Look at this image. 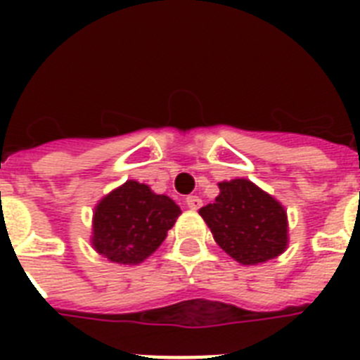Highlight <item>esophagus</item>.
<instances>
[{
  "label": "esophagus",
  "instance_id": "obj_1",
  "mask_svg": "<svg viewBox=\"0 0 360 360\" xmlns=\"http://www.w3.org/2000/svg\"><path fill=\"white\" fill-rule=\"evenodd\" d=\"M185 203H186V207H188V209H200V207H202V198H200V196H186Z\"/></svg>",
  "mask_w": 360,
  "mask_h": 360
}]
</instances>
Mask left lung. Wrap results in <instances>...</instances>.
<instances>
[{
    "label": "left lung",
    "instance_id": "left-lung-1",
    "mask_svg": "<svg viewBox=\"0 0 360 360\" xmlns=\"http://www.w3.org/2000/svg\"><path fill=\"white\" fill-rule=\"evenodd\" d=\"M219 188V198L200 209V214L220 248L243 265L282 254L288 245L284 207L246 179L226 181Z\"/></svg>",
    "mask_w": 360,
    "mask_h": 360
}]
</instances>
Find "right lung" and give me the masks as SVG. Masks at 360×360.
<instances>
[{
    "label": "right lung",
    "instance_id": "1",
    "mask_svg": "<svg viewBox=\"0 0 360 360\" xmlns=\"http://www.w3.org/2000/svg\"><path fill=\"white\" fill-rule=\"evenodd\" d=\"M179 214L174 200L127 181L95 209L93 246L110 262L140 263L162 245Z\"/></svg>",
    "mask_w": 360,
    "mask_h": 360
}]
</instances>
